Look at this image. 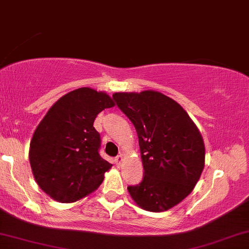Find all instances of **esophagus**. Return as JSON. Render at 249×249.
<instances>
[{
	"label": "esophagus",
	"mask_w": 249,
	"mask_h": 249,
	"mask_svg": "<svg viewBox=\"0 0 249 249\" xmlns=\"http://www.w3.org/2000/svg\"><path fill=\"white\" fill-rule=\"evenodd\" d=\"M122 161H123V156H122V154H118V156H117L115 158V162L117 165H121Z\"/></svg>",
	"instance_id": "esophagus-1"
}]
</instances>
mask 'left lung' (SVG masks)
Here are the masks:
<instances>
[{
	"instance_id": "obj_1",
	"label": "left lung",
	"mask_w": 249,
	"mask_h": 249,
	"mask_svg": "<svg viewBox=\"0 0 249 249\" xmlns=\"http://www.w3.org/2000/svg\"><path fill=\"white\" fill-rule=\"evenodd\" d=\"M117 107L136 127L144 178L127 187L138 206L164 212L193 191L205 165L198 127L176 101L157 91L117 92Z\"/></svg>"
}]
</instances>
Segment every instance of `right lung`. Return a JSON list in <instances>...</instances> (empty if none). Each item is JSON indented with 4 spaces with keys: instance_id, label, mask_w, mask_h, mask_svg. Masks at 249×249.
I'll use <instances>...</instances> for the list:
<instances>
[{
    "instance_id": "add662e5",
    "label": "right lung",
    "mask_w": 249,
    "mask_h": 249,
    "mask_svg": "<svg viewBox=\"0 0 249 249\" xmlns=\"http://www.w3.org/2000/svg\"><path fill=\"white\" fill-rule=\"evenodd\" d=\"M105 92L81 88L59 98L37 126L29 160L41 190L59 202H73L99 187L112 165L99 154L97 115L113 107Z\"/></svg>"
}]
</instances>
